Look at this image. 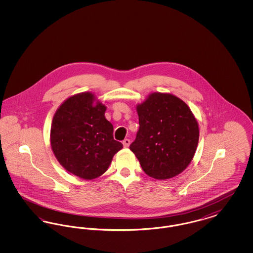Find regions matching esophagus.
Here are the masks:
<instances>
[{
	"label": "esophagus",
	"mask_w": 253,
	"mask_h": 253,
	"mask_svg": "<svg viewBox=\"0 0 253 253\" xmlns=\"http://www.w3.org/2000/svg\"><path fill=\"white\" fill-rule=\"evenodd\" d=\"M123 146L125 147V148H128L129 146H130V143H131V141H130V139H128V138H126V139H124L123 140Z\"/></svg>",
	"instance_id": "esophagus-1"
}]
</instances>
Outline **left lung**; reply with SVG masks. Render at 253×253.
Masks as SVG:
<instances>
[{"label": "left lung", "mask_w": 253, "mask_h": 253, "mask_svg": "<svg viewBox=\"0 0 253 253\" xmlns=\"http://www.w3.org/2000/svg\"><path fill=\"white\" fill-rule=\"evenodd\" d=\"M139 130L130 150L149 176L174 177L189 166L195 154L199 128L189 106L168 93H152L136 105Z\"/></svg>", "instance_id": "8db88e82"}]
</instances>
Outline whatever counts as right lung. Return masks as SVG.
I'll use <instances>...</instances> for the list:
<instances>
[{"label": "right lung", "instance_id": "obj_1", "mask_svg": "<svg viewBox=\"0 0 253 253\" xmlns=\"http://www.w3.org/2000/svg\"><path fill=\"white\" fill-rule=\"evenodd\" d=\"M105 111L94 94L84 92L64 100L53 117L50 143L55 157L66 170L85 180L103 174L123 147L114 139Z\"/></svg>", "mask_w": 253, "mask_h": 253}]
</instances>
